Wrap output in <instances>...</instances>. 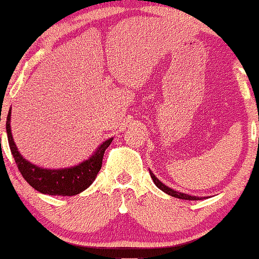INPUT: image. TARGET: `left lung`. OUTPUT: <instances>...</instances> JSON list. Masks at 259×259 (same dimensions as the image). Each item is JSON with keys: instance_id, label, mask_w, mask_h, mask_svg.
I'll use <instances>...</instances> for the list:
<instances>
[{"instance_id": "1", "label": "left lung", "mask_w": 259, "mask_h": 259, "mask_svg": "<svg viewBox=\"0 0 259 259\" xmlns=\"http://www.w3.org/2000/svg\"><path fill=\"white\" fill-rule=\"evenodd\" d=\"M150 174H151V178H152L154 185L158 187L159 190H162L163 192H165V194H168L169 196H173V197H177V198H180V200H189V201H196V200H202V198H207V197H197V196H191V195H187V194H184V192H179V191H175L174 189H171V187H168L167 185H164V184L160 181L158 178L154 175L152 171L150 170Z\"/></svg>"}]
</instances>
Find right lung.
I'll return each mask as SVG.
<instances>
[{"instance_id": "1", "label": "right lung", "mask_w": 259, "mask_h": 259, "mask_svg": "<svg viewBox=\"0 0 259 259\" xmlns=\"http://www.w3.org/2000/svg\"><path fill=\"white\" fill-rule=\"evenodd\" d=\"M11 109L8 112L6 130H7L8 144L11 152L16 160L18 169L23 178L31 187L41 194L51 196H74L82 192L94 183L102 167L103 154L106 148L111 145L113 138H109L96 148L94 153L84 162L74 167L49 169L38 167L26 160L18 151L11 130Z\"/></svg>"}]
</instances>
